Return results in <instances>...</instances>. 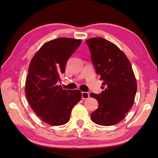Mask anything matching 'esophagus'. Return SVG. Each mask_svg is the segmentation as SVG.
<instances>
[{"label": "esophagus", "instance_id": "esophagus-1", "mask_svg": "<svg viewBox=\"0 0 158 158\" xmlns=\"http://www.w3.org/2000/svg\"><path fill=\"white\" fill-rule=\"evenodd\" d=\"M89 97V94L88 92H82V99H88Z\"/></svg>", "mask_w": 158, "mask_h": 158}]
</instances>
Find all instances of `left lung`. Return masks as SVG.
<instances>
[{
  "label": "left lung",
  "mask_w": 158,
  "mask_h": 158,
  "mask_svg": "<svg viewBox=\"0 0 158 158\" xmlns=\"http://www.w3.org/2000/svg\"><path fill=\"white\" fill-rule=\"evenodd\" d=\"M96 74L103 80L101 94H90L98 108L91 113L97 125L111 126L121 121L132 107L137 90L130 61L118 47L102 37L85 41Z\"/></svg>",
  "instance_id": "8db88e82"
}]
</instances>
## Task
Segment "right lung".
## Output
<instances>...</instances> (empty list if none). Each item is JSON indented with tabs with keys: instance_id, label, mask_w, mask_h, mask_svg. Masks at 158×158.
<instances>
[{
	"instance_id": "right-lung-1",
	"label": "right lung",
	"mask_w": 158,
	"mask_h": 158,
	"mask_svg": "<svg viewBox=\"0 0 158 158\" xmlns=\"http://www.w3.org/2000/svg\"><path fill=\"white\" fill-rule=\"evenodd\" d=\"M82 40L60 37L43 45L33 57L26 81V94L31 107L41 120L51 125L68 123L72 109L82 98L80 90L63 89L60 76L70 56Z\"/></svg>"
}]
</instances>
